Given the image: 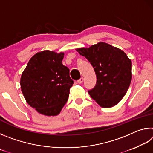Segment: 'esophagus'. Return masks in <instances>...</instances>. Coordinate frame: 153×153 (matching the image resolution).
I'll list each match as a JSON object with an SVG mask.
<instances>
[{"label": "esophagus", "instance_id": "obj_1", "mask_svg": "<svg viewBox=\"0 0 153 153\" xmlns=\"http://www.w3.org/2000/svg\"><path fill=\"white\" fill-rule=\"evenodd\" d=\"M83 82H84V78H83V77H81L79 79L77 80V83H78V84H82Z\"/></svg>", "mask_w": 153, "mask_h": 153}]
</instances>
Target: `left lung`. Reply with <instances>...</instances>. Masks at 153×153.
Instances as JSON below:
<instances>
[{
    "label": "left lung",
    "mask_w": 153,
    "mask_h": 153,
    "mask_svg": "<svg viewBox=\"0 0 153 153\" xmlns=\"http://www.w3.org/2000/svg\"><path fill=\"white\" fill-rule=\"evenodd\" d=\"M92 65L97 84L88 93L100 107L109 108L120 102L131 81V61L121 49L105 42L76 50Z\"/></svg>",
    "instance_id": "8db88e82"
}]
</instances>
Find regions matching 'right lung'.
Segmentation results:
<instances>
[{
	"label": "right lung",
	"instance_id": "add662e5",
	"mask_svg": "<svg viewBox=\"0 0 153 153\" xmlns=\"http://www.w3.org/2000/svg\"><path fill=\"white\" fill-rule=\"evenodd\" d=\"M64 53L43 51L30 59L21 77V89L26 102L38 113L55 116L68 99L74 81L62 64Z\"/></svg>",
	"mask_w": 153,
	"mask_h": 153
}]
</instances>
